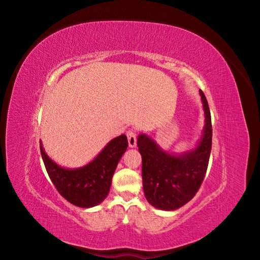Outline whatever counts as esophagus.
I'll return each mask as SVG.
<instances>
[{
  "mask_svg": "<svg viewBox=\"0 0 260 260\" xmlns=\"http://www.w3.org/2000/svg\"><path fill=\"white\" fill-rule=\"evenodd\" d=\"M127 138H128V143L130 147H136L137 145V135L135 133V131L129 130L127 132Z\"/></svg>",
  "mask_w": 260,
  "mask_h": 260,
  "instance_id": "esophagus-1",
  "label": "esophagus"
}]
</instances>
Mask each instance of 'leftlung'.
<instances>
[{
  "instance_id": "left-lung-1",
  "label": "left lung",
  "mask_w": 260,
  "mask_h": 260,
  "mask_svg": "<svg viewBox=\"0 0 260 260\" xmlns=\"http://www.w3.org/2000/svg\"><path fill=\"white\" fill-rule=\"evenodd\" d=\"M205 124L195 147L169 153L145 133L138 137L142 156L143 190L147 202L161 210H176L190 202L203 182L211 151V118L207 100L200 90Z\"/></svg>"
}]
</instances>
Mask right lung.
I'll list each match as a JSON object with an SVG mask.
<instances>
[{
  "mask_svg": "<svg viewBox=\"0 0 260 260\" xmlns=\"http://www.w3.org/2000/svg\"><path fill=\"white\" fill-rule=\"evenodd\" d=\"M127 147V137L121 135L109 141L90 162L73 169L52 160L40 142L45 169L56 190L73 205L82 208L96 206L106 199L117 165Z\"/></svg>",
  "mask_w": 260,
  "mask_h": 260,
  "instance_id": "1",
  "label": "right lung"
}]
</instances>
